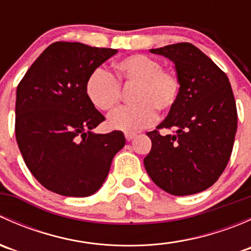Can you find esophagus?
<instances>
[{"instance_id":"esophagus-1","label":"esophagus","mask_w":251,"mask_h":251,"mask_svg":"<svg viewBox=\"0 0 251 251\" xmlns=\"http://www.w3.org/2000/svg\"><path fill=\"white\" fill-rule=\"evenodd\" d=\"M135 137H136L135 133H125V138H126V141L130 142V141H132L133 138H135Z\"/></svg>"}]
</instances>
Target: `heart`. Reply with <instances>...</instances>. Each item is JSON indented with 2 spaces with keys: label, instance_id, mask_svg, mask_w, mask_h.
Instances as JSON below:
<instances>
[{
  "label": "heart",
  "instance_id": "heart-1",
  "mask_svg": "<svg viewBox=\"0 0 251 251\" xmlns=\"http://www.w3.org/2000/svg\"><path fill=\"white\" fill-rule=\"evenodd\" d=\"M114 68L116 80L105 70L97 69L86 81L88 100L102 111H111L118 107L119 83L135 86L131 98L135 105L111 114L108 125L113 130L138 132L153 125L156 119L155 110L166 113L176 103L181 81L175 70L161 68L159 60L146 54H132L119 60Z\"/></svg>",
  "mask_w": 251,
  "mask_h": 251
}]
</instances>
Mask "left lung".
<instances>
[{"instance_id":"left-lung-1","label":"left lung","mask_w":251,"mask_h":251,"mask_svg":"<svg viewBox=\"0 0 251 251\" xmlns=\"http://www.w3.org/2000/svg\"><path fill=\"white\" fill-rule=\"evenodd\" d=\"M175 64L178 97L156 128L147 133L151 149L144 168L154 183L173 196L203 192L219 179L231 156L237 132V108L227 75L188 42L149 50Z\"/></svg>"}]
</instances>
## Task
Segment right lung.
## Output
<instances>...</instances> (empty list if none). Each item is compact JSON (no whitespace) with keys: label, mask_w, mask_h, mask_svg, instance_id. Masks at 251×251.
<instances>
[{"label":"right lung","mask_w":251,"mask_h":251,"mask_svg":"<svg viewBox=\"0 0 251 251\" xmlns=\"http://www.w3.org/2000/svg\"><path fill=\"white\" fill-rule=\"evenodd\" d=\"M116 53L80 42H54L18 85V147L30 173L48 191L92 196L125 146L121 131L93 132L105 118L86 95L88 76Z\"/></svg>","instance_id":"right-lung-1"}]
</instances>
